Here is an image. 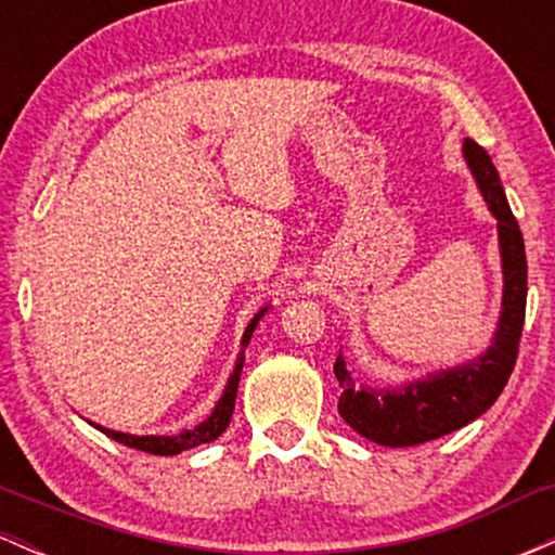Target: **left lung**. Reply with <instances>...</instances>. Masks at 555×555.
I'll list each match as a JSON object with an SVG mask.
<instances>
[{
    "label": "left lung",
    "mask_w": 555,
    "mask_h": 555,
    "mask_svg": "<svg viewBox=\"0 0 555 555\" xmlns=\"http://www.w3.org/2000/svg\"><path fill=\"white\" fill-rule=\"evenodd\" d=\"M464 158L482 190L490 214L499 221V245L503 263V302L499 328L486 354L467 365L438 371L423 380L399 388L354 386L341 352L334 373L341 386L339 415L367 441L391 446H417L436 441L464 428L490 410L501 397L519 352V336L527 308V256L519 224L503 195L499 171L475 140H464Z\"/></svg>",
    "instance_id": "obj_1"
}]
</instances>
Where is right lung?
<instances>
[{"label":"right lung","instance_id":"add662e5","mask_svg":"<svg viewBox=\"0 0 555 555\" xmlns=\"http://www.w3.org/2000/svg\"><path fill=\"white\" fill-rule=\"evenodd\" d=\"M266 310H269V308L260 310V313L253 318L250 323H247L245 336H242V347H247V341H250L253 331H256L258 321L263 318ZM242 362H245V349L240 352L237 365H234V373L229 375V384L224 388V393H221L219 404H216L211 415L203 420L201 425H195L193 430H182L180 436H130V433H117V430H109V428H101V425H95V428H99L101 433H106V436L114 438L117 443H125V446H130V449L145 451V454H156V456H175V454H182V451H188V449H195V446H201V443H211L229 428V420H232L234 399H237Z\"/></svg>","mask_w":555,"mask_h":555}]
</instances>
